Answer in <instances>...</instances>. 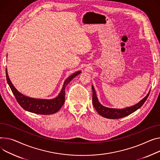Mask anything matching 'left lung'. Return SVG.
Listing matches in <instances>:
<instances>
[{"mask_svg": "<svg viewBox=\"0 0 160 160\" xmlns=\"http://www.w3.org/2000/svg\"><path fill=\"white\" fill-rule=\"evenodd\" d=\"M92 104L95 109L97 110L98 113L101 115L102 116L106 118L109 119H118L121 118H123L125 116H128L138 109H140L143 103L145 102L146 100L147 99L149 92L147 94L146 97L143 98L140 102L138 103L135 104L134 105L131 106V107H128L124 109H113V108H106L105 106L102 105L98 101V98L97 97V93H96L95 89L92 86Z\"/></svg>", "mask_w": 160, "mask_h": 160, "instance_id": "obj_1", "label": "left lung"}]
</instances>
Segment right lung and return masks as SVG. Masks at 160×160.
Wrapping results in <instances>:
<instances>
[{
    "instance_id": "add662e5",
    "label": "right lung",
    "mask_w": 160,
    "mask_h": 160,
    "mask_svg": "<svg viewBox=\"0 0 160 160\" xmlns=\"http://www.w3.org/2000/svg\"><path fill=\"white\" fill-rule=\"evenodd\" d=\"M6 72V79L7 82L9 85V88L12 89V92L13 93L15 97L19 103V105L24 109L27 111L38 114H52L58 112L64 103L65 102V89L67 85L73 79L74 77L81 72L80 71H78L76 72L73 73L69 76L63 83L62 90L58 97L53 99H37L33 98H30L24 94L19 92L14 87L11 82L7 71Z\"/></svg>"
}]
</instances>
